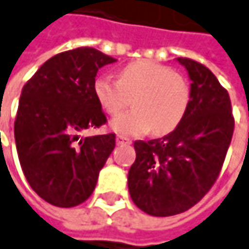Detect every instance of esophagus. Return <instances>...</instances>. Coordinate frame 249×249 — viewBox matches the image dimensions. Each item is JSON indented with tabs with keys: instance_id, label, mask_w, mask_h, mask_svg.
I'll list each match as a JSON object with an SVG mask.
<instances>
[{
	"instance_id": "obj_1",
	"label": "esophagus",
	"mask_w": 249,
	"mask_h": 249,
	"mask_svg": "<svg viewBox=\"0 0 249 249\" xmlns=\"http://www.w3.org/2000/svg\"><path fill=\"white\" fill-rule=\"evenodd\" d=\"M117 142H118V144H131L132 141H131L128 137H124V135H118V137H117Z\"/></svg>"
}]
</instances>
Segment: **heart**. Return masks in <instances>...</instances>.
I'll return each instance as SVG.
<instances>
[{
    "label": "heart",
    "mask_w": 249,
    "mask_h": 249,
    "mask_svg": "<svg viewBox=\"0 0 249 249\" xmlns=\"http://www.w3.org/2000/svg\"><path fill=\"white\" fill-rule=\"evenodd\" d=\"M93 95L109 115L129 105L134 109L117 117L111 126L123 135H142L153 129L166 135L183 121L190 104V86L172 68L150 60H135L120 72V79L98 76Z\"/></svg>",
    "instance_id": "obj_1"
}]
</instances>
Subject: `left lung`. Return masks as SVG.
Returning a JSON list of instances; mask_svg holds the SVG:
<instances>
[{"label":"left lung","mask_w":249,"mask_h":249,"mask_svg":"<svg viewBox=\"0 0 249 249\" xmlns=\"http://www.w3.org/2000/svg\"><path fill=\"white\" fill-rule=\"evenodd\" d=\"M187 69L190 104L170 134L134 142L128 172L132 202L153 216H172L195 206L215 184L232 140L229 93L205 65L177 57Z\"/></svg>","instance_id":"obj_1"}]
</instances>
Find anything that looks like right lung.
<instances>
[{"mask_svg":"<svg viewBox=\"0 0 249 249\" xmlns=\"http://www.w3.org/2000/svg\"><path fill=\"white\" fill-rule=\"evenodd\" d=\"M115 59L93 47L50 57L21 90L14 123L18 160L31 189L59 208L83 203L115 148V134L79 138L107 117L93 95L98 71Z\"/></svg>","mask_w":249,"mask_h":249,"instance_id":"obj_1","label":"right lung"}]
</instances>
